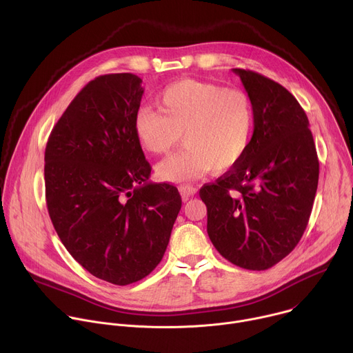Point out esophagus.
Here are the masks:
<instances>
[{
	"instance_id": "34e87169",
	"label": "esophagus",
	"mask_w": 353,
	"mask_h": 353,
	"mask_svg": "<svg viewBox=\"0 0 353 353\" xmlns=\"http://www.w3.org/2000/svg\"><path fill=\"white\" fill-rule=\"evenodd\" d=\"M179 191H180L183 199L187 201L190 196H192L196 192V188L194 185H191V184H181L179 187Z\"/></svg>"
}]
</instances>
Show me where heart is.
Returning <instances> with one entry per match:
<instances>
[{"instance_id": "1", "label": "heart", "mask_w": 353, "mask_h": 353, "mask_svg": "<svg viewBox=\"0 0 353 353\" xmlns=\"http://www.w3.org/2000/svg\"><path fill=\"white\" fill-rule=\"evenodd\" d=\"M159 110L141 108L134 116V134L141 146L154 155H166L183 134L180 152L157 166L161 180L180 183L198 179L210 170H228L248 149L254 130V108L240 89L181 79L158 96Z\"/></svg>"}]
</instances>
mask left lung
Listing matches in <instances>:
<instances>
[{
	"instance_id": "left-lung-1",
	"label": "left lung",
	"mask_w": 353,
	"mask_h": 353,
	"mask_svg": "<svg viewBox=\"0 0 353 353\" xmlns=\"http://www.w3.org/2000/svg\"><path fill=\"white\" fill-rule=\"evenodd\" d=\"M254 108V131L237 165L199 196L208 236L232 264L264 271L297 245L312 214L319 158L309 119L278 82L233 68Z\"/></svg>"
}]
</instances>
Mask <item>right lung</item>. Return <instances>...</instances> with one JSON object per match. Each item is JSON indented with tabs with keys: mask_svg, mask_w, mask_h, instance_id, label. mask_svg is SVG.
<instances>
[{
	"mask_svg": "<svg viewBox=\"0 0 353 353\" xmlns=\"http://www.w3.org/2000/svg\"><path fill=\"white\" fill-rule=\"evenodd\" d=\"M108 74L74 97L48 137L46 203L68 253L93 276L130 285L162 261L181 208L179 190L150 183L134 134L143 88Z\"/></svg>",
	"mask_w": 353,
	"mask_h": 353,
	"instance_id": "add662e5",
	"label": "right lung"
}]
</instances>
